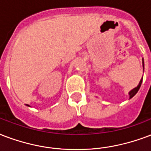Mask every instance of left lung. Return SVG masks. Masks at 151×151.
Returning <instances> with one entry per match:
<instances>
[{
    "label": "left lung",
    "instance_id": "1",
    "mask_svg": "<svg viewBox=\"0 0 151 151\" xmlns=\"http://www.w3.org/2000/svg\"><path fill=\"white\" fill-rule=\"evenodd\" d=\"M142 65H143V70H144V62H143V59H142ZM142 81V78L141 79V81H140V82H139V86H137V87H135L134 88H133L132 91H130V93H129L130 98H132V97H133V96H134V95L137 93V92L139 91V88H140V86H141Z\"/></svg>",
    "mask_w": 151,
    "mask_h": 151
}]
</instances>
